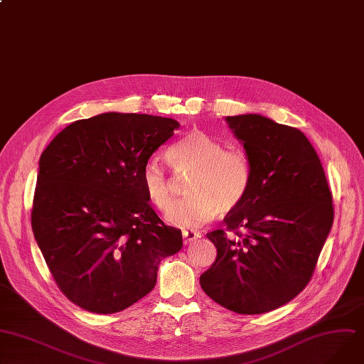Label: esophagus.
Masks as SVG:
<instances>
[{
	"label": "esophagus",
	"mask_w": 364,
	"mask_h": 364,
	"mask_svg": "<svg viewBox=\"0 0 364 364\" xmlns=\"http://www.w3.org/2000/svg\"><path fill=\"white\" fill-rule=\"evenodd\" d=\"M182 236H183V242L185 243H189V242H192V240H195V239H200L201 237V233L200 232H195V230H182Z\"/></svg>",
	"instance_id": "obj_1"
}]
</instances>
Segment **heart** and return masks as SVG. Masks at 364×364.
Returning a JSON list of instances; mask_svg holds the SVG:
<instances>
[{"label":"heart","instance_id":"obj_1","mask_svg":"<svg viewBox=\"0 0 364 364\" xmlns=\"http://www.w3.org/2000/svg\"><path fill=\"white\" fill-rule=\"evenodd\" d=\"M176 171L193 169L188 182L191 197L172 203L171 179L161 160L150 157L141 169V185L149 200L165 211L167 223L183 229H197L211 221L217 213L237 208L247 195L252 167L239 150H225L220 141L203 131H192L167 150Z\"/></svg>","mask_w":364,"mask_h":364}]
</instances>
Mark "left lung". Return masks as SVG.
I'll list each match as a JSON object with an SVG mask.
<instances>
[{"label": "left lung", "mask_w": 364, "mask_h": 364, "mask_svg": "<svg viewBox=\"0 0 364 364\" xmlns=\"http://www.w3.org/2000/svg\"><path fill=\"white\" fill-rule=\"evenodd\" d=\"M245 149L252 181L242 204L207 233L217 247L200 277L226 309L258 315L289 303L314 274L333 221L322 163L304 134L258 115L228 117Z\"/></svg>", "instance_id": "8db88e82"}]
</instances>
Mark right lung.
Instances as JSON below:
<instances>
[{
	"label": "right lung",
	"mask_w": 364,
	"mask_h": 364,
	"mask_svg": "<svg viewBox=\"0 0 364 364\" xmlns=\"http://www.w3.org/2000/svg\"><path fill=\"white\" fill-rule=\"evenodd\" d=\"M179 127L106 112L70 124L41 154L33 235L60 290L82 309H127L181 250V230L159 218L141 185L144 163Z\"/></svg>",
	"instance_id": "1"
}]
</instances>
